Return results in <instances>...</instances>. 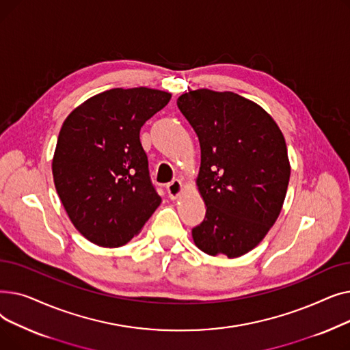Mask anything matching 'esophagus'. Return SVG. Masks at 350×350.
Instances as JSON below:
<instances>
[{
  "mask_svg": "<svg viewBox=\"0 0 350 350\" xmlns=\"http://www.w3.org/2000/svg\"><path fill=\"white\" fill-rule=\"evenodd\" d=\"M165 190H167V194L172 200L177 198L181 191H183V186H181V181L180 180H173L172 183H169L167 187H165Z\"/></svg>",
  "mask_w": 350,
  "mask_h": 350,
  "instance_id": "esophagus-1",
  "label": "esophagus"
}]
</instances>
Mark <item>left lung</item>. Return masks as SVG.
I'll list each match as a JSON object with an SVG mask.
<instances>
[{
  "instance_id": "left-lung-1",
  "label": "left lung",
  "mask_w": 350,
  "mask_h": 350,
  "mask_svg": "<svg viewBox=\"0 0 350 350\" xmlns=\"http://www.w3.org/2000/svg\"><path fill=\"white\" fill-rule=\"evenodd\" d=\"M197 133V187L206 203L194 244L237 258L258 245L281 213L291 176L286 143L265 110L234 92L190 90L177 99Z\"/></svg>"
}]
</instances>
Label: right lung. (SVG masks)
I'll list each match as a JSON object with an SVG mask.
<instances>
[{"label": "right lung", "instance_id": "1", "mask_svg": "<svg viewBox=\"0 0 350 350\" xmlns=\"http://www.w3.org/2000/svg\"><path fill=\"white\" fill-rule=\"evenodd\" d=\"M172 99L150 88L110 89L65 119L52 160L55 189L75 228L99 247H122L160 206L140 129Z\"/></svg>", "mask_w": 350, "mask_h": 350}]
</instances>
